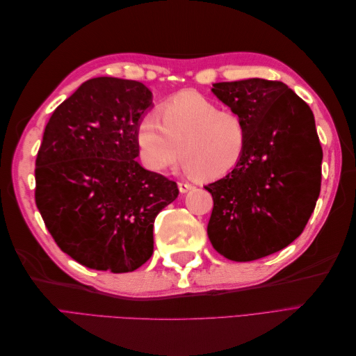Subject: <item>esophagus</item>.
I'll return each instance as SVG.
<instances>
[{"label":"esophagus","instance_id":"34e87169","mask_svg":"<svg viewBox=\"0 0 356 356\" xmlns=\"http://www.w3.org/2000/svg\"><path fill=\"white\" fill-rule=\"evenodd\" d=\"M178 187H179V191H181V193H187V191L195 188V186L188 184V182H178Z\"/></svg>","mask_w":356,"mask_h":356}]
</instances>
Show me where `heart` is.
Segmentation results:
<instances>
[{"label": "heart", "instance_id": "1", "mask_svg": "<svg viewBox=\"0 0 356 356\" xmlns=\"http://www.w3.org/2000/svg\"><path fill=\"white\" fill-rule=\"evenodd\" d=\"M136 143L144 165L163 172L182 157L188 172L203 178L229 174L241 161L248 143L243 117L220 108L196 90L179 92L145 114L136 126Z\"/></svg>", "mask_w": 356, "mask_h": 356}]
</instances>
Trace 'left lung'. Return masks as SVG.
Instances as JSON below:
<instances>
[{"instance_id": "8db88e82", "label": "left lung", "mask_w": 356, "mask_h": 356, "mask_svg": "<svg viewBox=\"0 0 356 356\" xmlns=\"http://www.w3.org/2000/svg\"><path fill=\"white\" fill-rule=\"evenodd\" d=\"M212 92L246 123V149L232 172L204 186L213 199L208 236L232 261L284 250L316 207L322 147L310 106L282 81L215 83Z\"/></svg>"}]
</instances>
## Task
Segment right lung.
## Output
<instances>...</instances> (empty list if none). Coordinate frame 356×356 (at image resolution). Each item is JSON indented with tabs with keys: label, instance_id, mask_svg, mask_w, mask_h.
I'll return each instance as SVG.
<instances>
[{
	"label": "right lung",
	"instance_id": "1",
	"mask_svg": "<svg viewBox=\"0 0 356 356\" xmlns=\"http://www.w3.org/2000/svg\"><path fill=\"white\" fill-rule=\"evenodd\" d=\"M152 92L98 77L53 111L35 160V203L51 238L77 263L127 273L153 255L157 213L178 197L175 181L144 169L136 126Z\"/></svg>",
	"mask_w": 356,
	"mask_h": 356
}]
</instances>
